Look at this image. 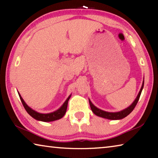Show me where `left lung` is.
Masks as SVG:
<instances>
[{"label": "left lung", "mask_w": 158, "mask_h": 158, "mask_svg": "<svg viewBox=\"0 0 158 158\" xmlns=\"http://www.w3.org/2000/svg\"><path fill=\"white\" fill-rule=\"evenodd\" d=\"M143 84L144 83L143 82L142 86H141V88L140 91H139V93L137 98H136L135 100L134 101V102L129 106V107H127V109H124V110L118 111V112H114V113H112V112H106V111L101 110V109H99L98 108L96 107V106H95L93 105L91 102L89 100L90 106V108H91L92 111L96 115V116H100L102 118H107V119H110V120H119V119L123 118L126 117L127 115H129L131 112L133 111V109H135L136 105H137L138 101H139V100L141 91H142V89L143 88Z\"/></svg>", "instance_id": "obj_1"}]
</instances>
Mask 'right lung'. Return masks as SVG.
<instances>
[{
    "label": "right lung",
    "instance_id": "1",
    "mask_svg": "<svg viewBox=\"0 0 158 158\" xmlns=\"http://www.w3.org/2000/svg\"><path fill=\"white\" fill-rule=\"evenodd\" d=\"M19 95L20 100L22 102L23 107L25 108L26 111L28 112V114L31 116L33 118L37 120V121H44V122H50V121H56V120H58L62 118L64 115H65V112L67 111V107H68V100L70 98V96L69 95L68 98L67 99L66 101L64 102L63 106L61 107L58 109L57 111H53L52 113L50 114H40L38 112H37L35 111H34L31 108L29 107V106L26 105L25 103V102L23 101V98H21V96L20 95L19 93Z\"/></svg>",
    "mask_w": 158,
    "mask_h": 158
}]
</instances>
